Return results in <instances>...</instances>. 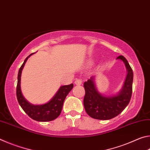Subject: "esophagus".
<instances>
[{
	"instance_id": "1",
	"label": "esophagus",
	"mask_w": 150,
	"mask_h": 150,
	"mask_svg": "<svg viewBox=\"0 0 150 150\" xmlns=\"http://www.w3.org/2000/svg\"><path fill=\"white\" fill-rule=\"evenodd\" d=\"M75 84L77 85H81L82 84V80L80 79H77L75 81Z\"/></svg>"
}]
</instances>
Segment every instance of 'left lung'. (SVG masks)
Segmentation results:
<instances>
[{
  "label": "left lung",
  "mask_w": 150,
  "mask_h": 150,
  "mask_svg": "<svg viewBox=\"0 0 150 150\" xmlns=\"http://www.w3.org/2000/svg\"><path fill=\"white\" fill-rule=\"evenodd\" d=\"M116 59L122 61L128 71L123 87L117 95L103 96L96 89L94 76L85 81L83 85L85 90L83 104L86 112L91 118L98 120H110L120 114L130 102L132 93V69L122 55H120Z\"/></svg>",
  "instance_id": "obj_1"
}]
</instances>
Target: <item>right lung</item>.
<instances>
[{
  "label": "right lung",
  "mask_w": 150,
  "mask_h": 150,
  "mask_svg": "<svg viewBox=\"0 0 150 150\" xmlns=\"http://www.w3.org/2000/svg\"><path fill=\"white\" fill-rule=\"evenodd\" d=\"M34 54V53L31 54L25 59L23 64L22 65L19 69L16 87L17 99L22 108L33 120L39 122L52 121L55 120L59 116L62 110L63 102H64L65 97L68 95V93L73 88V84L71 83L69 85L62 86L54 97L49 102L45 103L44 105H34L30 103L22 95L21 88H20V80H21L22 71L25 63L30 55Z\"/></svg>",
  "instance_id": "1"
}]
</instances>
